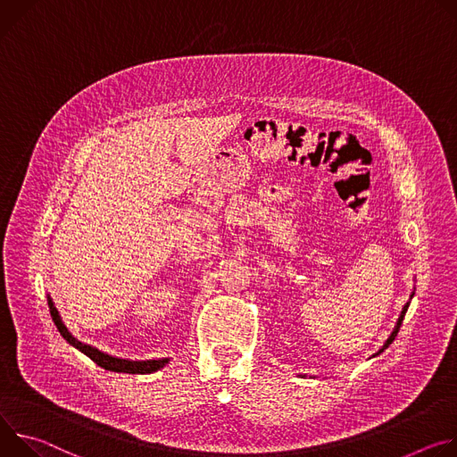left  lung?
<instances>
[{"mask_svg": "<svg viewBox=\"0 0 457 457\" xmlns=\"http://www.w3.org/2000/svg\"><path fill=\"white\" fill-rule=\"evenodd\" d=\"M407 311H409V303H407V305H404V307H403V312H401V316H399V320H397V325H395V328H394V332H392V334H390V337H388V339H386V343H385V346H383V348H381V350H379V352H383V350H385V348H386V346H388V345H390V343H392V341H394V337H395V336H397V332H399V327H401V323H403V318H404V314H407ZM379 352H378V353H379Z\"/></svg>", "mask_w": 457, "mask_h": 457, "instance_id": "8db88e82", "label": "left lung"}]
</instances>
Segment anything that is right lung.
I'll return each instance as SVG.
<instances>
[{
    "instance_id": "obj_1",
    "label": "right lung",
    "mask_w": 457,
    "mask_h": 457,
    "mask_svg": "<svg viewBox=\"0 0 457 457\" xmlns=\"http://www.w3.org/2000/svg\"><path fill=\"white\" fill-rule=\"evenodd\" d=\"M48 305H50V316H53V321L54 325L58 327L60 334L72 345L76 346L78 350H81L85 356H88L96 365H99L101 369L105 370H112V372H127V374H150V372H156L160 369L165 367V363L169 360H150V361H129V360H118V358H112L109 356V353H104L99 352L97 348L94 346H88L81 341H78L76 337H72V334L67 330V327L62 323V318L58 314V311L54 309L53 301L48 299Z\"/></svg>"
}]
</instances>
